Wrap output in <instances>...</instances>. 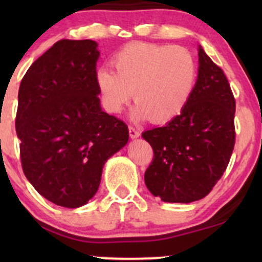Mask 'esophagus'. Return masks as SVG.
<instances>
[{
    "mask_svg": "<svg viewBox=\"0 0 262 262\" xmlns=\"http://www.w3.org/2000/svg\"><path fill=\"white\" fill-rule=\"evenodd\" d=\"M129 135H130V138H133V139H134V138H139L140 137V132L138 130V129L135 127H132V125H130V127H129Z\"/></svg>",
    "mask_w": 262,
    "mask_h": 262,
    "instance_id": "34e87169",
    "label": "esophagus"
}]
</instances>
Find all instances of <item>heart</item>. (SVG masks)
Masks as SVG:
<instances>
[{
    "label": "heart",
    "instance_id": "heart-1",
    "mask_svg": "<svg viewBox=\"0 0 262 262\" xmlns=\"http://www.w3.org/2000/svg\"><path fill=\"white\" fill-rule=\"evenodd\" d=\"M116 73L98 69L96 83L108 112L121 113L133 97L132 117L171 121L182 112L193 92L197 62L188 49L165 44L133 43L114 55Z\"/></svg>",
    "mask_w": 262,
    "mask_h": 262
}]
</instances>
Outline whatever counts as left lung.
I'll return each mask as SVG.
<instances>
[{
	"instance_id": "left-lung-1",
	"label": "left lung",
	"mask_w": 262,
	"mask_h": 262,
	"mask_svg": "<svg viewBox=\"0 0 262 262\" xmlns=\"http://www.w3.org/2000/svg\"><path fill=\"white\" fill-rule=\"evenodd\" d=\"M198 61L196 85L182 112L141 134L154 151L145 185L164 202L206 197L223 176L235 144V98L227 76L201 47Z\"/></svg>"
}]
</instances>
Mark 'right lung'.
<instances>
[{"label":"right lung","mask_w":262,"mask_h":262,"mask_svg":"<svg viewBox=\"0 0 262 262\" xmlns=\"http://www.w3.org/2000/svg\"><path fill=\"white\" fill-rule=\"evenodd\" d=\"M100 52L90 39H61L28 69L18 91L16 132L23 172L41 196L77 208L95 196L104 162L129 139L101 108Z\"/></svg>","instance_id":"add662e5"}]
</instances>
